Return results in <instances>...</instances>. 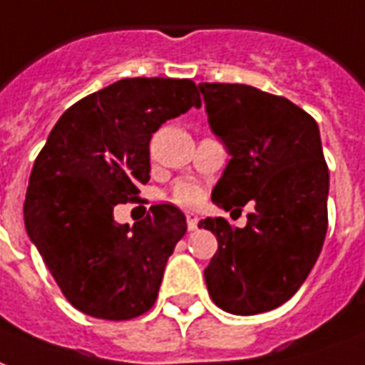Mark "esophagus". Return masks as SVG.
I'll return each mask as SVG.
<instances>
[{
  "instance_id": "1",
  "label": "esophagus",
  "mask_w": 365,
  "mask_h": 365,
  "mask_svg": "<svg viewBox=\"0 0 365 365\" xmlns=\"http://www.w3.org/2000/svg\"><path fill=\"white\" fill-rule=\"evenodd\" d=\"M185 220H187V228L195 230L197 222H199V217H197L195 212H185Z\"/></svg>"
}]
</instances>
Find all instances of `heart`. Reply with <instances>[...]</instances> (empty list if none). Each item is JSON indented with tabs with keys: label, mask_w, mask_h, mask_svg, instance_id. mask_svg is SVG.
Masks as SVG:
<instances>
[{
	"label": "heart",
	"mask_w": 365,
	"mask_h": 365,
	"mask_svg": "<svg viewBox=\"0 0 365 365\" xmlns=\"http://www.w3.org/2000/svg\"><path fill=\"white\" fill-rule=\"evenodd\" d=\"M170 199L182 207H193L203 199V190L193 180H178L170 190Z\"/></svg>",
	"instance_id": "1"
}]
</instances>
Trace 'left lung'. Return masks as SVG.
Wrapping results in <instances>:
<instances>
[{
	"label": "left lung",
	"instance_id": "left-lung-1",
	"mask_svg": "<svg viewBox=\"0 0 365 365\" xmlns=\"http://www.w3.org/2000/svg\"><path fill=\"white\" fill-rule=\"evenodd\" d=\"M199 91L232 156L212 201L240 212L255 205L244 228L222 217L199 222L218 242L207 288L224 312H271L298 292L325 242L329 168L319 128L294 102L255 86L201 83Z\"/></svg>",
	"mask_w": 365,
	"mask_h": 365
}]
</instances>
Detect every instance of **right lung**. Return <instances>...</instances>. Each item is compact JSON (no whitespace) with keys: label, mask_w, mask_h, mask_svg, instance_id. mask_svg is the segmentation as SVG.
Masks as SVG:
<instances>
[{"label":"right lung","mask_w":365,"mask_h":365,"mask_svg":"<svg viewBox=\"0 0 365 365\" xmlns=\"http://www.w3.org/2000/svg\"><path fill=\"white\" fill-rule=\"evenodd\" d=\"M191 106H201L191 79H121L67 108L36 156L26 234L79 312L128 321L155 306L185 217L174 205H153L129 226L115 222L114 207L139 199L153 133Z\"/></svg>","instance_id":"right-lung-1"}]
</instances>
